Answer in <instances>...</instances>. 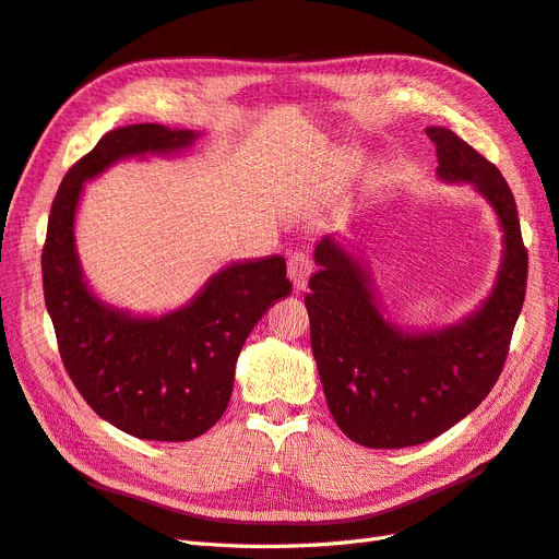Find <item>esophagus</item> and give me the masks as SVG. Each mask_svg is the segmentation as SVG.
Listing matches in <instances>:
<instances>
[{
    "label": "esophagus",
    "mask_w": 559,
    "mask_h": 559,
    "mask_svg": "<svg viewBox=\"0 0 559 559\" xmlns=\"http://www.w3.org/2000/svg\"><path fill=\"white\" fill-rule=\"evenodd\" d=\"M286 265H289V280L294 282L296 289H298V292L306 289L308 277L312 275V270H314V263L310 261L308 253L294 251L292 257H289V263H286Z\"/></svg>",
    "instance_id": "34e87169"
}]
</instances>
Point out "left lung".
<instances>
[{
  "instance_id": "obj_1",
  "label": "left lung",
  "mask_w": 559,
  "mask_h": 559,
  "mask_svg": "<svg viewBox=\"0 0 559 559\" xmlns=\"http://www.w3.org/2000/svg\"><path fill=\"white\" fill-rule=\"evenodd\" d=\"M427 134L438 177L473 183L495 207L503 263L476 314L441 331L403 333L382 317L364 267L331 235L317 245L306 308L321 386L335 425L376 450L427 443L478 408L501 376L527 292V249L509 183L452 130Z\"/></svg>"
}]
</instances>
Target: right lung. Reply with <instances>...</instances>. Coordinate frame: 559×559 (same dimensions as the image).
Instances as JSON below:
<instances>
[{
    "instance_id": "obj_1",
    "label": "right lung",
    "mask_w": 559,
    "mask_h": 559,
    "mask_svg": "<svg viewBox=\"0 0 559 559\" xmlns=\"http://www.w3.org/2000/svg\"><path fill=\"white\" fill-rule=\"evenodd\" d=\"M193 140L191 130L158 123L107 132L64 175L41 251L44 300L67 376L99 417L144 441H191L212 429L228 408L247 335L292 294L282 257L228 265L193 302L158 319L128 317L88 292L74 251L83 181L121 158L167 154Z\"/></svg>"
}]
</instances>
